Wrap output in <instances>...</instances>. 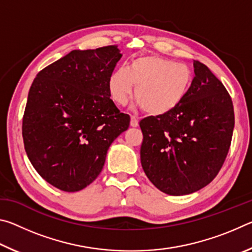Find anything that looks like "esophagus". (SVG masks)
Segmentation results:
<instances>
[{"label":"esophagus","mask_w":252,"mask_h":252,"mask_svg":"<svg viewBox=\"0 0 252 252\" xmlns=\"http://www.w3.org/2000/svg\"><path fill=\"white\" fill-rule=\"evenodd\" d=\"M130 126H133V127H135V126H139V120H138V118H136L135 116H131Z\"/></svg>","instance_id":"esophagus-1"}]
</instances>
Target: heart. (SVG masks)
Wrapping results in <instances>:
<instances>
[{"mask_svg": "<svg viewBox=\"0 0 252 252\" xmlns=\"http://www.w3.org/2000/svg\"><path fill=\"white\" fill-rule=\"evenodd\" d=\"M192 73L185 63L173 62L158 55L135 58L126 69L114 70L109 79L112 100L120 105L127 103L135 87V99L152 116L168 113L186 96Z\"/></svg>", "mask_w": 252, "mask_h": 252, "instance_id": "heart-1", "label": "heart"}]
</instances>
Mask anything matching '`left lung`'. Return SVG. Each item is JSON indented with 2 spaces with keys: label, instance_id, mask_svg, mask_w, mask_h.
Listing matches in <instances>:
<instances>
[{
  "label": "left lung",
  "instance_id": "1",
  "mask_svg": "<svg viewBox=\"0 0 252 252\" xmlns=\"http://www.w3.org/2000/svg\"><path fill=\"white\" fill-rule=\"evenodd\" d=\"M186 96L168 113L140 121L144 173L162 192L183 195L209 185L222 168L231 144L234 112L224 85L194 60Z\"/></svg>",
  "mask_w": 252,
  "mask_h": 252
}]
</instances>
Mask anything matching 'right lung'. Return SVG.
<instances>
[{
    "label": "right lung",
    "mask_w": 252,
    "mask_h": 252,
    "mask_svg": "<svg viewBox=\"0 0 252 252\" xmlns=\"http://www.w3.org/2000/svg\"><path fill=\"white\" fill-rule=\"evenodd\" d=\"M117 45L73 50L36 74L25 105L24 149L50 185L75 192L95 180L108 149L130 125L110 99Z\"/></svg>",
    "instance_id": "obj_1"
}]
</instances>
